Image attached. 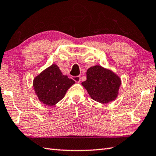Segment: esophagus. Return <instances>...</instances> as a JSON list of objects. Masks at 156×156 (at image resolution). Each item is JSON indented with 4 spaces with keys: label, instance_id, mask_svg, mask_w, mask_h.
Segmentation results:
<instances>
[{
    "label": "esophagus",
    "instance_id": "1",
    "mask_svg": "<svg viewBox=\"0 0 156 156\" xmlns=\"http://www.w3.org/2000/svg\"><path fill=\"white\" fill-rule=\"evenodd\" d=\"M73 80L76 81V83H79L81 81V76H73Z\"/></svg>",
    "mask_w": 156,
    "mask_h": 156
}]
</instances>
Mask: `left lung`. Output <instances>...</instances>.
<instances>
[{"mask_svg":"<svg viewBox=\"0 0 156 156\" xmlns=\"http://www.w3.org/2000/svg\"><path fill=\"white\" fill-rule=\"evenodd\" d=\"M86 77L81 85L93 100L100 103H108L118 97L121 80L112 70L96 65L87 70Z\"/></svg>","mask_w":156,"mask_h":156,"instance_id":"left-lung-1","label":"left lung"}]
</instances>
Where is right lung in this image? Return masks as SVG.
<instances>
[{
	"mask_svg": "<svg viewBox=\"0 0 156 156\" xmlns=\"http://www.w3.org/2000/svg\"><path fill=\"white\" fill-rule=\"evenodd\" d=\"M75 83L72 79L63 75L57 64L46 68L33 81L35 94L40 102L53 106L64 97L68 88Z\"/></svg>",
	"mask_w": 156,
	"mask_h": 156,
	"instance_id": "right-lung-1",
	"label": "right lung"
}]
</instances>
